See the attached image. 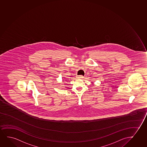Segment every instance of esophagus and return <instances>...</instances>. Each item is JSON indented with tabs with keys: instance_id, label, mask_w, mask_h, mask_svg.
Masks as SVG:
<instances>
[{
	"instance_id": "1",
	"label": "esophagus",
	"mask_w": 147,
	"mask_h": 147,
	"mask_svg": "<svg viewBox=\"0 0 147 147\" xmlns=\"http://www.w3.org/2000/svg\"><path fill=\"white\" fill-rule=\"evenodd\" d=\"M83 78H84V77L83 76H78V78L79 79H82Z\"/></svg>"
}]
</instances>
